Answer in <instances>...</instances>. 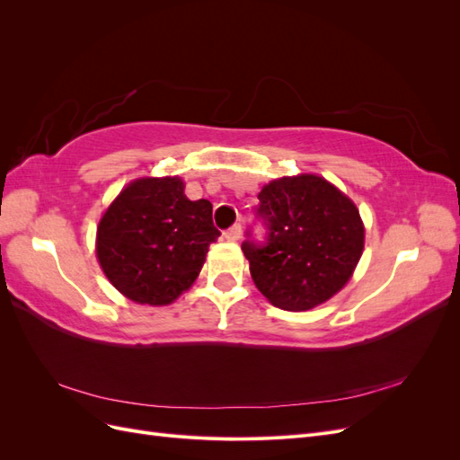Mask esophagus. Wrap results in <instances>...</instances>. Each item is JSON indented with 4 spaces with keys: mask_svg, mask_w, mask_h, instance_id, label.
Segmentation results:
<instances>
[{
    "mask_svg": "<svg viewBox=\"0 0 460 460\" xmlns=\"http://www.w3.org/2000/svg\"><path fill=\"white\" fill-rule=\"evenodd\" d=\"M225 238H226L228 242H238V240L242 238V226H240V225H234L232 228H228V230L225 232Z\"/></svg>",
    "mask_w": 460,
    "mask_h": 460,
    "instance_id": "34e87169",
    "label": "esophagus"
}]
</instances>
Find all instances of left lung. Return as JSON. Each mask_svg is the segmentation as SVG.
Segmentation results:
<instances>
[{"label":"left lung","instance_id":"8db88e82","mask_svg":"<svg viewBox=\"0 0 460 460\" xmlns=\"http://www.w3.org/2000/svg\"><path fill=\"white\" fill-rule=\"evenodd\" d=\"M269 243L242 245L261 294L284 311H309L351 280L365 252V225L351 198L324 176L274 178L259 191Z\"/></svg>","mask_w":460,"mask_h":460}]
</instances>
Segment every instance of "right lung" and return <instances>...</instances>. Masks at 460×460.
Instances as JSON below:
<instances>
[{
    "mask_svg": "<svg viewBox=\"0 0 460 460\" xmlns=\"http://www.w3.org/2000/svg\"><path fill=\"white\" fill-rule=\"evenodd\" d=\"M184 188L180 176L136 178L100 218L97 262L134 303H174L198 280L208 245L218 240L211 201H191Z\"/></svg>",
    "mask_w": 460,
    "mask_h": 460,
    "instance_id": "1",
    "label": "right lung"
}]
</instances>
